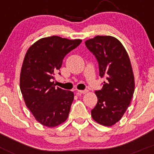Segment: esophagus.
Returning <instances> with one entry per match:
<instances>
[{"instance_id":"obj_1","label":"esophagus","mask_w":154,"mask_h":154,"mask_svg":"<svg viewBox=\"0 0 154 154\" xmlns=\"http://www.w3.org/2000/svg\"><path fill=\"white\" fill-rule=\"evenodd\" d=\"M88 91L85 89V90H77V94H84V93H86Z\"/></svg>"}]
</instances>
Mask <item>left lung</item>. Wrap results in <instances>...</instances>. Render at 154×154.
Segmentation results:
<instances>
[{
    "instance_id": "1",
    "label": "left lung",
    "mask_w": 154,
    "mask_h": 154,
    "mask_svg": "<svg viewBox=\"0 0 154 154\" xmlns=\"http://www.w3.org/2000/svg\"><path fill=\"white\" fill-rule=\"evenodd\" d=\"M99 64V75L104 77L103 88L95 92L96 106L92 119L110 126L120 120L130 106L134 92V76L130 58L123 45L112 36H96L85 42Z\"/></svg>"
}]
</instances>
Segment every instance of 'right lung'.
<instances>
[{
    "label": "right lung",
    "instance_id": "right-lung-1",
    "mask_svg": "<svg viewBox=\"0 0 154 154\" xmlns=\"http://www.w3.org/2000/svg\"><path fill=\"white\" fill-rule=\"evenodd\" d=\"M81 42L80 39L48 37L37 41L25 55L20 89L27 107L43 126L55 127L69 116L74 93L55 87L53 80L65 55Z\"/></svg>",
    "mask_w": 154,
    "mask_h": 154
}]
</instances>
